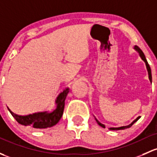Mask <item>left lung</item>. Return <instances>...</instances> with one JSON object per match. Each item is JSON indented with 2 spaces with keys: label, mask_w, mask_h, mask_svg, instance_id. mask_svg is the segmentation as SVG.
Segmentation results:
<instances>
[{
  "label": "left lung",
  "mask_w": 157,
  "mask_h": 157,
  "mask_svg": "<svg viewBox=\"0 0 157 157\" xmlns=\"http://www.w3.org/2000/svg\"><path fill=\"white\" fill-rule=\"evenodd\" d=\"M134 49H135V50L138 51V52H139L140 54V56H141V59H142V60H144V62H145V64H146V67H147V71H148V75H149V80L152 83V75H151V67H150L149 64H148L146 58H145V56L144 54V52H142V50H141V49L139 48V47H138V46H135ZM140 118V117H137V119H135V120H134V121L132 122V123H131V124H129L128 126H121V127H118V128H110V130H120V129H125V128H129V127H131L132 126L133 124L135 123V122L137 121V120H138V119ZM95 120H96L97 123H98V125H99L100 126L103 127V128H105V126L104 124H101V123H100L99 121H98L97 119H95Z\"/></svg>",
  "instance_id": "obj_1"
}]
</instances>
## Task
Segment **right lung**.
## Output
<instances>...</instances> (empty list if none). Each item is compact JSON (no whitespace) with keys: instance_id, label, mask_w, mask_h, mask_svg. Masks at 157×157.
<instances>
[{"instance_id":"obj_1","label":"right lung","mask_w":157,"mask_h":157,"mask_svg":"<svg viewBox=\"0 0 157 157\" xmlns=\"http://www.w3.org/2000/svg\"><path fill=\"white\" fill-rule=\"evenodd\" d=\"M69 89L66 88L58 95L56 100V108L52 112H37L32 114L22 116V115L16 114L9 108H7L12 116L16 119V120L19 124L26 126H31L34 128H48L56 124L62 117L64 108H65V101Z\"/></svg>"}]
</instances>
